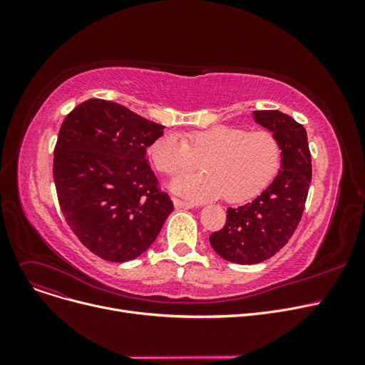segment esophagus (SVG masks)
I'll return each instance as SVG.
<instances>
[{
    "label": "esophagus",
    "instance_id": "34e87169",
    "mask_svg": "<svg viewBox=\"0 0 365 365\" xmlns=\"http://www.w3.org/2000/svg\"><path fill=\"white\" fill-rule=\"evenodd\" d=\"M173 202H175V205L178 208H194L195 207L192 202H187V201H183L179 198H173Z\"/></svg>",
    "mask_w": 365,
    "mask_h": 365
}]
</instances>
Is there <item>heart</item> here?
I'll use <instances>...</instances> for the list:
<instances>
[{
	"instance_id": "obj_1",
	"label": "heart",
	"mask_w": 365,
	"mask_h": 365,
	"mask_svg": "<svg viewBox=\"0 0 365 365\" xmlns=\"http://www.w3.org/2000/svg\"><path fill=\"white\" fill-rule=\"evenodd\" d=\"M281 157L274 133L237 125L190 131L183 138L167 133L150 146L153 165L167 176H180L201 160L204 171L175 180L173 189L195 200L223 197L229 202L259 195L277 176Z\"/></svg>"
}]
</instances>
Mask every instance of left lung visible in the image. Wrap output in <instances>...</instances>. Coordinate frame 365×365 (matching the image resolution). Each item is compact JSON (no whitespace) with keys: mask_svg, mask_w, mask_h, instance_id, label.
Here are the masks:
<instances>
[{"mask_svg":"<svg viewBox=\"0 0 365 365\" xmlns=\"http://www.w3.org/2000/svg\"><path fill=\"white\" fill-rule=\"evenodd\" d=\"M255 120L279 140L281 170L263 192L238 208L210 235L213 250L227 262L255 264L272 257L293 237L312 179L311 150L302 124L279 110H255Z\"/></svg>","mask_w":365,"mask_h":365,"instance_id":"8db88e82","label":"left lung"}]
</instances>
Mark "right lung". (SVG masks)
Wrapping results in <instances>:
<instances>
[{
  "mask_svg": "<svg viewBox=\"0 0 365 365\" xmlns=\"http://www.w3.org/2000/svg\"><path fill=\"white\" fill-rule=\"evenodd\" d=\"M163 130L103 99L80 103L62 123L53 160L57 200L71 231L103 260L145 253L175 208L146 160Z\"/></svg>",
  "mask_w": 365,
  "mask_h": 365,
  "instance_id": "obj_1",
  "label": "right lung"
}]
</instances>
